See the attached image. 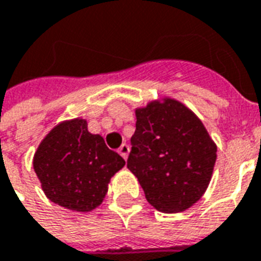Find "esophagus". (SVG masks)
I'll use <instances>...</instances> for the list:
<instances>
[{
	"instance_id": "obj_1",
	"label": "esophagus",
	"mask_w": 261,
	"mask_h": 261,
	"mask_svg": "<svg viewBox=\"0 0 261 261\" xmlns=\"http://www.w3.org/2000/svg\"><path fill=\"white\" fill-rule=\"evenodd\" d=\"M118 153L121 154V155H122V157L125 160L128 159V154H129V146H128V144L123 143L122 146H121V147L118 149Z\"/></svg>"
}]
</instances>
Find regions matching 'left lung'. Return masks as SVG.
Instances as JSON below:
<instances>
[{"label": "left lung", "instance_id": "left-lung-1", "mask_svg": "<svg viewBox=\"0 0 261 261\" xmlns=\"http://www.w3.org/2000/svg\"><path fill=\"white\" fill-rule=\"evenodd\" d=\"M128 168L161 213H180L206 192L217 146L195 114L174 98L136 110Z\"/></svg>", "mask_w": 261, "mask_h": 261}]
</instances>
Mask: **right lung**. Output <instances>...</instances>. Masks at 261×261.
Instances as JSON below:
<instances>
[{"instance_id":"1","label":"right lung","mask_w":261,"mask_h":261,"mask_svg":"<svg viewBox=\"0 0 261 261\" xmlns=\"http://www.w3.org/2000/svg\"><path fill=\"white\" fill-rule=\"evenodd\" d=\"M125 160L87 130L85 119L57 125L40 143L33 168L45 196L55 204L86 213L100 206L111 176Z\"/></svg>"}]
</instances>
